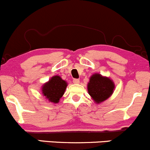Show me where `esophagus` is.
<instances>
[{"instance_id": "1", "label": "esophagus", "mask_w": 150, "mask_h": 150, "mask_svg": "<svg viewBox=\"0 0 150 150\" xmlns=\"http://www.w3.org/2000/svg\"><path fill=\"white\" fill-rule=\"evenodd\" d=\"M73 82L74 83H79L80 81H79V79H74L73 80Z\"/></svg>"}]
</instances>
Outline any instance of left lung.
I'll use <instances>...</instances> for the list:
<instances>
[{
  "label": "left lung",
  "mask_w": 150,
  "mask_h": 150,
  "mask_svg": "<svg viewBox=\"0 0 150 150\" xmlns=\"http://www.w3.org/2000/svg\"><path fill=\"white\" fill-rule=\"evenodd\" d=\"M88 94L96 104H100L114 92V83L107 76H103L99 74H94L90 77L87 85Z\"/></svg>",
  "instance_id": "8db88e82"
}]
</instances>
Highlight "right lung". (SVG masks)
<instances>
[{"mask_svg":"<svg viewBox=\"0 0 150 150\" xmlns=\"http://www.w3.org/2000/svg\"><path fill=\"white\" fill-rule=\"evenodd\" d=\"M67 81L59 76H54L42 86V94L50 102L59 103L67 88Z\"/></svg>","mask_w":150,"mask_h":150,"instance_id":"obj_1","label":"right lung"}]
</instances>
